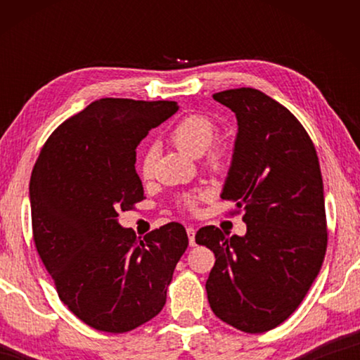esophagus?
Instances as JSON below:
<instances>
[{
  "label": "esophagus",
  "instance_id": "obj_1",
  "mask_svg": "<svg viewBox=\"0 0 360 360\" xmlns=\"http://www.w3.org/2000/svg\"><path fill=\"white\" fill-rule=\"evenodd\" d=\"M186 230H187V235H188V243H191V246H193L195 245V229L192 227V225H188Z\"/></svg>",
  "mask_w": 360,
  "mask_h": 360
}]
</instances>
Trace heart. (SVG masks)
Segmentation results:
<instances>
[{"mask_svg": "<svg viewBox=\"0 0 360 360\" xmlns=\"http://www.w3.org/2000/svg\"><path fill=\"white\" fill-rule=\"evenodd\" d=\"M217 135L216 122L205 114H191L176 124L169 131V141L176 148L192 157L205 155V165L214 173H225L231 165V148L227 143H212ZM155 150L148 149L139 163V174L149 179L154 173ZM203 193H186L181 198V206L188 211L197 208Z\"/></svg>", "mask_w": 360, "mask_h": 360, "instance_id": "obj_1", "label": "heart"}]
</instances>
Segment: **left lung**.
Listing matches in <instances>:
<instances>
[{"instance_id":"left-lung-1","label":"left lung","mask_w":360,"mask_h":360,"mask_svg":"<svg viewBox=\"0 0 360 360\" xmlns=\"http://www.w3.org/2000/svg\"><path fill=\"white\" fill-rule=\"evenodd\" d=\"M238 120L221 197L245 211V236L214 225L195 241L214 252L206 281L212 313L246 333H264L295 311L327 249L318 154L288 108L251 87L212 95Z\"/></svg>"}]
</instances>
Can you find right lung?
<instances>
[{
	"label": "right lung",
	"mask_w": 360,
	"mask_h": 360,
	"mask_svg": "<svg viewBox=\"0 0 360 360\" xmlns=\"http://www.w3.org/2000/svg\"><path fill=\"white\" fill-rule=\"evenodd\" d=\"M176 111V101L96 100L57 127L34 163V246L60 300L96 330L124 333L155 318L187 249L178 222L143 240L117 222L144 198L138 144Z\"/></svg>",
	"instance_id": "right-lung-1"
}]
</instances>
